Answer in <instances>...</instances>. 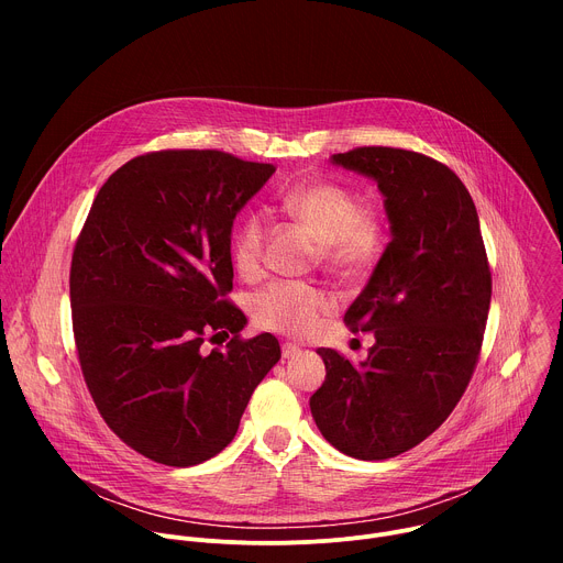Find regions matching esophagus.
<instances>
[{
    "mask_svg": "<svg viewBox=\"0 0 563 563\" xmlns=\"http://www.w3.org/2000/svg\"><path fill=\"white\" fill-rule=\"evenodd\" d=\"M300 354V347L294 343H283V358H296Z\"/></svg>",
    "mask_w": 563,
    "mask_h": 563,
    "instance_id": "esophagus-1",
    "label": "esophagus"
}]
</instances>
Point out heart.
I'll return each instance as SVG.
<instances>
[{
    "mask_svg": "<svg viewBox=\"0 0 563 563\" xmlns=\"http://www.w3.org/2000/svg\"><path fill=\"white\" fill-rule=\"evenodd\" d=\"M278 207L294 222L305 227L320 245L334 269H356L365 265L378 243V224L365 211L363 198L332 180H302L280 191ZM265 222L258 213H247L233 231L231 256L243 276L261 269ZM330 309V298L307 285L274 283L256 296L258 325L289 336L309 334L318 318Z\"/></svg>",
    "mask_w": 563,
    "mask_h": 563,
    "instance_id": "obj_1",
    "label": "heart"
}]
</instances>
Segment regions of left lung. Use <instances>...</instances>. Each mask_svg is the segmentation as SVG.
<instances>
[{
	"mask_svg": "<svg viewBox=\"0 0 563 563\" xmlns=\"http://www.w3.org/2000/svg\"><path fill=\"white\" fill-rule=\"evenodd\" d=\"M330 163L383 194L391 240L345 311L352 332H372L358 365L320 347L325 383L311 417L336 450L380 461L428 439L454 410L478 358L493 278L476 207L437 159L361 146Z\"/></svg>",
	"mask_w": 563,
	"mask_h": 563,
	"instance_id": "left-lung-1",
	"label": "left lung"
}]
</instances>
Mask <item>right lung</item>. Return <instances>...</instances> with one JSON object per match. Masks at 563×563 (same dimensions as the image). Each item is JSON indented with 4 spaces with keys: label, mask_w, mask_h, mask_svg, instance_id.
Here are the masks:
<instances>
[{
    "label": "right lung",
    "mask_w": 563,
    "mask_h": 563,
    "mask_svg": "<svg viewBox=\"0 0 563 563\" xmlns=\"http://www.w3.org/2000/svg\"><path fill=\"white\" fill-rule=\"evenodd\" d=\"M222 151H155L98 191L70 263L79 365L107 426L151 461L187 467L224 450L280 361L272 334L240 341L233 220L274 174ZM207 333H231L205 353Z\"/></svg>",
    "instance_id": "1"
}]
</instances>
